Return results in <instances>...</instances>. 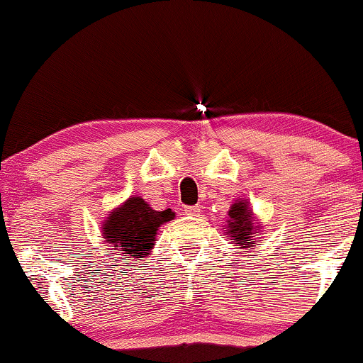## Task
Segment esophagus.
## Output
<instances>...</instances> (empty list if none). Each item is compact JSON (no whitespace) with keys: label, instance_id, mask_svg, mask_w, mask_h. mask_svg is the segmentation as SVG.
I'll use <instances>...</instances> for the list:
<instances>
[{"label":"esophagus","instance_id":"34e87169","mask_svg":"<svg viewBox=\"0 0 363 363\" xmlns=\"http://www.w3.org/2000/svg\"><path fill=\"white\" fill-rule=\"evenodd\" d=\"M183 211H185V214H189V216H196V214L201 213V206H185Z\"/></svg>","mask_w":363,"mask_h":363}]
</instances>
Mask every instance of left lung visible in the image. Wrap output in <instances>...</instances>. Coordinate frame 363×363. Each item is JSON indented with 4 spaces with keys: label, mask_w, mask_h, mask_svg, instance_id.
<instances>
[{
    "label": "left lung",
    "mask_w": 363,
    "mask_h": 363,
    "mask_svg": "<svg viewBox=\"0 0 363 363\" xmlns=\"http://www.w3.org/2000/svg\"><path fill=\"white\" fill-rule=\"evenodd\" d=\"M228 216V233L233 237V244L240 245V249L249 247V244H251L249 240H252V244H256V240L252 239V227L255 225H252V214L247 202L237 201L235 204H232Z\"/></svg>",
    "instance_id": "8db88e82"
}]
</instances>
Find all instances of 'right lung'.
<instances>
[{"mask_svg": "<svg viewBox=\"0 0 363 363\" xmlns=\"http://www.w3.org/2000/svg\"><path fill=\"white\" fill-rule=\"evenodd\" d=\"M173 218L171 209L154 211L142 197H130L108 214L102 232L107 244H112V251L121 249L126 258H140L152 251L159 227Z\"/></svg>", "mask_w": 363, "mask_h": 363, "instance_id": "right-lung-1", "label": "right lung"}]
</instances>
